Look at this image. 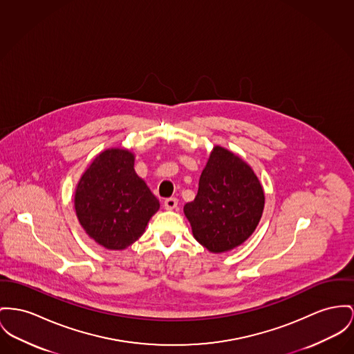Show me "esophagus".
I'll list each match as a JSON object with an SVG mask.
<instances>
[{"label":"esophagus","mask_w":354,"mask_h":354,"mask_svg":"<svg viewBox=\"0 0 354 354\" xmlns=\"http://www.w3.org/2000/svg\"><path fill=\"white\" fill-rule=\"evenodd\" d=\"M177 204H178L177 198L170 197V198H166L165 203H164V207H165L166 211H173V209L177 208Z\"/></svg>","instance_id":"1"}]
</instances>
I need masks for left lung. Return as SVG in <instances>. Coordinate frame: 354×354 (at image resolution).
Here are the masks:
<instances>
[{
	"label": "left lung",
	"instance_id": "1",
	"mask_svg": "<svg viewBox=\"0 0 354 354\" xmlns=\"http://www.w3.org/2000/svg\"><path fill=\"white\" fill-rule=\"evenodd\" d=\"M263 209L264 190L252 167L213 146L197 194L184 207L193 237L212 254L228 252L254 234Z\"/></svg>",
	"mask_w": 354,
	"mask_h": 354
}]
</instances>
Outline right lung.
Here are the masks:
<instances>
[{
	"mask_svg": "<svg viewBox=\"0 0 354 354\" xmlns=\"http://www.w3.org/2000/svg\"><path fill=\"white\" fill-rule=\"evenodd\" d=\"M136 156L106 149L82 174L75 189V212L86 234L110 251L138 240L160 209V201L134 170Z\"/></svg>",
	"mask_w": 354,
	"mask_h": 354,
	"instance_id": "1",
	"label": "right lung"
}]
</instances>
